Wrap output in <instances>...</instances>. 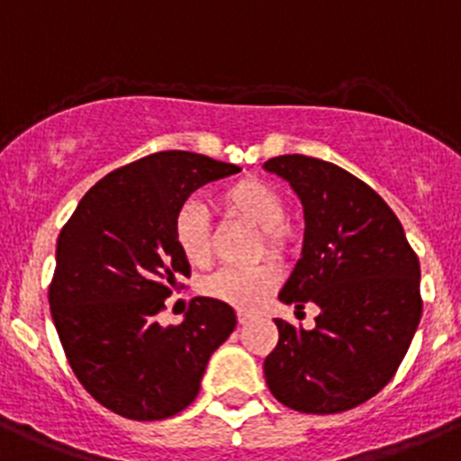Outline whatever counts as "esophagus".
Here are the masks:
<instances>
[{"label": "esophagus", "mask_w": 461, "mask_h": 461, "mask_svg": "<svg viewBox=\"0 0 461 461\" xmlns=\"http://www.w3.org/2000/svg\"><path fill=\"white\" fill-rule=\"evenodd\" d=\"M236 318H239L240 325H245V322L252 321V312H245V309H239V312H236Z\"/></svg>", "instance_id": "34e87169"}]
</instances>
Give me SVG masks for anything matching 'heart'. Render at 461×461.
Masks as SVG:
<instances>
[{
	"mask_svg": "<svg viewBox=\"0 0 461 461\" xmlns=\"http://www.w3.org/2000/svg\"><path fill=\"white\" fill-rule=\"evenodd\" d=\"M221 204L230 216L259 227L257 255L286 259L294 252L295 231L286 216V204L277 188L257 177H243L221 193ZM172 239L191 266H204L211 259V230L206 213L197 202L179 206L172 221ZM277 273L270 264L252 268H221L202 282V294L239 309H255L275 289Z\"/></svg>",
	"mask_w": 461,
	"mask_h": 461,
	"instance_id": "heart-1",
	"label": "heart"
}]
</instances>
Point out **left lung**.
I'll list each match as a JSON object with an SVG mask.
<instances>
[{"instance_id":"1","label":"left lung","mask_w":461,"mask_h":461,"mask_svg":"<svg viewBox=\"0 0 461 461\" xmlns=\"http://www.w3.org/2000/svg\"><path fill=\"white\" fill-rule=\"evenodd\" d=\"M304 206L303 257L279 300L321 307L316 328L275 318L266 357L270 393L303 414H339L366 402L398 371L419 328V257L391 206L343 167L304 154L268 158Z\"/></svg>"}]
</instances>
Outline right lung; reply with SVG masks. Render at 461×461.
<instances>
[{
  "mask_svg": "<svg viewBox=\"0 0 461 461\" xmlns=\"http://www.w3.org/2000/svg\"><path fill=\"white\" fill-rule=\"evenodd\" d=\"M240 167L167 149L115 167L95 184L56 243L50 309L72 373L102 407L131 420L186 410L206 361L234 332L236 313L195 298L179 325H158L191 266L172 221L195 188Z\"/></svg>",
  "mask_w": 461,
  "mask_h": 461,
  "instance_id": "right-lung-1",
  "label": "right lung"
}]
</instances>
